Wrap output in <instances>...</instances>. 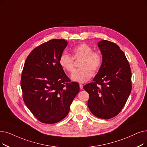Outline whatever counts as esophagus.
Segmentation results:
<instances>
[{
	"instance_id": "1",
	"label": "esophagus",
	"mask_w": 147,
	"mask_h": 147,
	"mask_svg": "<svg viewBox=\"0 0 147 147\" xmlns=\"http://www.w3.org/2000/svg\"><path fill=\"white\" fill-rule=\"evenodd\" d=\"M79 86H80V89H82L83 88H84V85H83L82 84H79Z\"/></svg>"
}]
</instances>
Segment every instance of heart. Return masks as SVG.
<instances>
[{"mask_svg":"<svg viewBox=\"0 0 147 147\" xmlns=\"http://www.w3.org/2000/svg\"><path fill=\"white\" fill-rule=\"evenodd\" d=\"M72 56L62 54L59 59V64L65 71L71 73L74 68V60H81L80 67L71 74V80L80 83L86 82L91 78L93 71L100 69L102 63L101 54L97 50H92L88 44L83 42L74 46L72 50Z\"/></svg>","mask_w":147,"mask_h":147,"instance_id":"obj_1","label":"heart"}]
</instances>
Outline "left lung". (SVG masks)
Wrapping results in <instances>:
<instances>
[{
    "label": "left lung",
    "mask_w": 147,
    "mask_h": 147,
    "mask_svg": "<svg viewBox=\"0 0 147 147\" xmlns=\"http://www.w3.org/2000/svg\"><path fill=\"white\" fill-rule=\"evenodd\" d=\"M101 65L93 82L84 86L89 94L88 106L100 118L110 119L123 109L131 91V71L124 53L117 44L103 40L98 43Z\"/></svg>",
    "instance_id": "obj_1"
}]
</instances>
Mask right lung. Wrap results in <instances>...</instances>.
<instances>
[{
	"instance_id": "1",
	"label": "right lung",
	"mask_w": 147,
	"mask_h": 147,
	"mask_svg": "<svg viewBox=\"0 0 147 147\" xmlns=\"http://www.w3.org/2000/svg\"><path fill=\"white\" fill-rule=\"evenodd\" d=\"M67 46L65 40H50L35 48L24 63L20 82L23 98L42 123L52 124L65 118L79 92L78 83L71 82L59 62Z\"/></svg>"
}]
</instances>
